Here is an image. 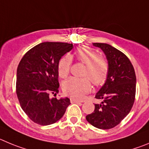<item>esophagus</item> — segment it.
<instances>
[{"instance_id": "1", "label": "esophagus", "mask_w": 149, "mask_h": 149, "mask_svg": "<svg viewBox=\"0 0 149 149\" xmlns=\"http://www.w3.org/2000/svg\"><path fill=\"white\" fill-rule=\"evenodd\" d=\"M70 102H71V103H81V102H82L79 101V100H74V99H72V100H70Z\"/></svg>"}]
</instances>
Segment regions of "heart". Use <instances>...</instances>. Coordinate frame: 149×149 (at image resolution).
Instances as JSON below:
<instances>
[{"mask_svg": "<svg viewBox=\"0 0 149 149\" xmlns=\"http://www.w3.org/2000/svg\"><path fill=\"white\" fill-rule=\"evenodd\" d=\"M74 56L79 61L84 64L83 76L88 77H72L62 84L65 93L75 99H82L91 88V82L100 85L106 80L108 73V62L103 56L98 55L93 49L84 46L76 49ZM72 56L67 54L60 58L58 64V73L61 78H66L72 65ZM91 79L90 80L89 79Z\"/></svg>", "mask_w": 149, "mask_h": 149, "instance_id": "1", "label": "heart"}]
</instances>
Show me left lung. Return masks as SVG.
<instances>
[{"label":"left lung","mask_w":149,"mask_h":149,"mask_svg":"<svg viewBox=\"0 0 149 149\" xmlns=\"http://www.w3.org/2000/svg\"><path fill=\"white\" fill-rule=\"evenodd\" d=\"M103 51L108 62V73L105 82L95 98L101 100L95 104L93 113L86 120L100 129H110L124 119L133 106L136 93V75L130 60L124 53L111 45L93 43Z\"/></svg>","instance_id":"1"}]
</instances>
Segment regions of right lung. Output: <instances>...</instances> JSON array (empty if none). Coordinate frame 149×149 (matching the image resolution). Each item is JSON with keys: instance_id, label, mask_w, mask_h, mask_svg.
I'll use <instances>...</instances> for the list:
<instances>
[{"instance_id": "right-lung-1", "label": "right lung", "mask_w": 149, "mask_h": 149, "mask_svg": "<svg viewBox=\"0 0 149 149\" xmlns=\"http://www.w3.org/2000/svg\"><path fill=\"white\" fill-rule=\"evenodd\" d=\"M73 44L44 42L29 49L17 69L16 93L21 108L34 123L48 125L61 119L70 104L68 97L57 100L58 64Z\"/></svg>"}]
</instances>
